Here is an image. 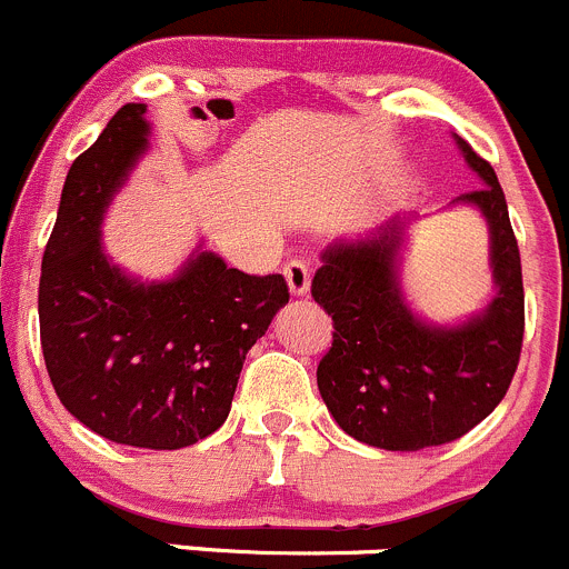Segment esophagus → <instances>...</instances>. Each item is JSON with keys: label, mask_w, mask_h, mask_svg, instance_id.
I'll list each match as a JSON object with an SVG mask.
<instances>
[{"label": "esophagus", "mask_w": 569, "mask_h": 569, "mask_svg": "<svg viewBox=\"0 0 569 569\" xmlns=\"http://www.w3.org/2000/svg\"><path fill=\"white\" fill-rule=\"evenodd\" d=\"M283 274H286V283H289L291 295L295 297L308 295V289H311V267H308L306 261H289L283 267Z\"/></svg>", "instance_id": "1"}]
</instances>
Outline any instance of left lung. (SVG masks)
Instances as JSON below:
<instances>
[{
    "instance_id": "left-lung-1",
    "label": "left lung",
    "mask_w": 569,
    "mask_h": 569,
    "mask_svg": "<svg viewBox=\"0 0 569 569\" xmlns=\"http://www.w3.org/2000/svg\"><path fill=\"white\" fill-rule=\"evenodd\" d=\"M483 186L472 202L489 219L498 297L461 328H431L402 302L395 278L400 222L375 239L325 250L311 297L333 317V345L317 367L319 395L339 428L372 448H439L472 431L509 391L526 333L517 236L492 163L459 138Z\"/></svg>"
}]
</instances>
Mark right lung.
<instances>
[{
	"label": "right lung",
	"mask_w": 569,
	"mask_h": 569,
	"mask_svg": "<svg viewBox=\"0 0 569 569\" xmlns=\"http://www.w3.org/2000/svg\"><path fill=\"white\" fill-rule=\"evenodd\" d=\"M147 104L116 110L66 174L38 283L41 350L71 417L116 445L178 450L230 413L250 347L289 302L283 274H244L200 252L169 283L127 280L99 222L147 150Z\"/></svg>",
	"instance_id": "obj_1"
}]
</instances>
